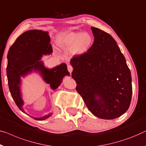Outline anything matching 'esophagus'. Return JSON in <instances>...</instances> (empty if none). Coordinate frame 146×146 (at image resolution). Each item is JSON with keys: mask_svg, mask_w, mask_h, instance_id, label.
Instances as JSON below:
<instances>
[{"mask_svg": "<svg viewBox=\"0 0 146 146\" xmlns=\"http://www.w3.org/2000/svg\"><path fill=\"white\" fill-rule=\"evenodd\" d=\"M68 70L70 73H72V72L73 70V68L70 66V65H68Z\"/></svg>", "mask_w": 146, "mask_h": 146, "instance_id": "obj_1", "label": "esophagus"}]
</instances>
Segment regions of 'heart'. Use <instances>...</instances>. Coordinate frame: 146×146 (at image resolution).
I'll return each instance as SVG.
<instances>
[{
    "label": "heart",
    "mask_w": 146,
    "mask_h": 146,
    "mask_svg": "<svg viewBox=\"0 0 146 146\" xmlns=\"http://www.w3.org/2000/svg\"><path fill=\"white\" fill-rule=\"evenodd\" d=\"M93 43V37L87 32H64L57 37V44L60 48L72 49L74 56H82L87 52Z\"/></svg>",
    "instance_id": "b5f03b06"
}]
</instances>
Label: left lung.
Here are the masks:
<instances>
[{"instance_id":"obj_1","label":"left lung","mask_w":146,"mask_h":146,"mask_svg":"<svg viewBox=\"0 0 146 146\" xmlns=\"http://www.w3.org/2000/svg\"><path fill=\"white\" fill-rule=\"evenodd\" d=\"M91 29L94 43L86 53L71 59L72 77L93 115L114 119L129 108L132 94L130 71L113 37L96 27Z\"/></svg>"}]
</instances>
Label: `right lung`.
<instances>
[{"mask_svg":"<svg viewBox=\"0 0 146 146\" xmlns=\"http://www.w3.org/2000/svg\"><path fill=\"white\" fill-rule=\"evenodd\" d=\"M50 39L47 31L29 30L17 38L8 50L6 67L8 86L11 96L20 110L25 113L20 91L21 76H25L33 70L39 72L47 84H49L52 90H56L62 82L65 76H69L65 63L53 68L48 69L41 61L43 54L52 52ZM51 116L49 113L41 118H33L37 120H43Z\"/></svg>","mask_w":146,"mask_h":146,"instance_id":"add662e5","label":"right lung"}]
</instances>
